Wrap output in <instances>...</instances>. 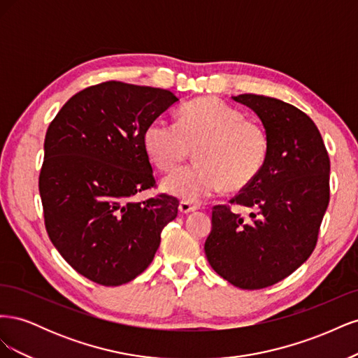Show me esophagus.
Instances as JSON below:
<instances>
[{"label":"esophagus","mask_w":358,"mask_h":358,"mask_svg":"<svg viewBox=\"0 0 358 358\" xmlns=\"http://www.w3.org/2000/svg\"><path fill=\"white\" fill-rule=\"evenodd\" d=\"M200 209L199 204H192L189 201H180L179 203V210L182 213H189V212H196Z\"/></svg>","instance_id":"1"}]
</instances>
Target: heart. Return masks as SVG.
<instances>
[{"label":"heart","instance_id":"b5f03b06","mask_svg":"<svg viewBox=\"0 0 358 358\" xmlns=\"http://www.w3.org/2000/svg\"><path fill=\"white\" fill-rule=\"evenodd\" d=\"M143 148L162 171L178 169L196 149L197 164L171 173L162 188L183 201H201L224 187L241 191L264 169L270 137L263 124L220 99H199L183 104L178 122L166 117L150 121Z\"/></svg>","mask_w":358,"mask_h":358}]
</instances>
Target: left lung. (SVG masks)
<instances>
[{"label": "left lung", "instance_id": "left-lung-1", "mask_svg": "<svg viewBox=\"0 0 358 358\" xmlns=\"http://www.w3.org/2000/svg\"><path fill=\"white\" fill-rule=\"evenodd\" d=\"M270 137L264 169L230 204L212 209L204 252L212 268L234 287L259 289L297 270L315 249L330 200V158L312 119L278 99L242 94ZM231 205L252 209L248 217Z\"/></svg>", "mask_w": 358, "mask_h": 358}]
</instances>
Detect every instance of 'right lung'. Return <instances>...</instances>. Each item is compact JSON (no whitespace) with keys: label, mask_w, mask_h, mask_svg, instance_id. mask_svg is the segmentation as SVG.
<instances>
[{"label":"right lung","mask_w":358,"mask_h":358,"mask_svg":"<svg viewBox=\"0 0 358 358\" xmlns=\"http://www.w3.org/2000/svg\"><path fill=\"white\" fill-rule=\"evenodd\" d=\"M161 88L109 80L73 95L50 122L38 189L53 246L82 276L104 287L129 282L152 263L178 199L157 187L143 148L146 125L175 104Z\"/></svg>","instance_id":"obj_1"}]
</instances>
